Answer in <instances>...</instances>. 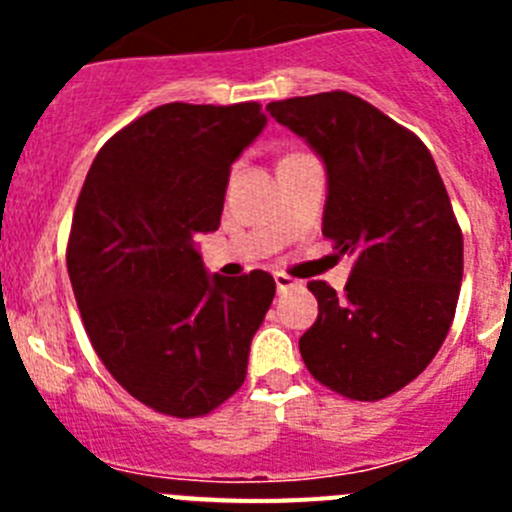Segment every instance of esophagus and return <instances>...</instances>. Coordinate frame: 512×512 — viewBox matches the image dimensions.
<instances>
[{"label": "esophagus", "instance_id": "34e87169", "mask_svg": "<svg viewBox=\"0 0 512 512\" xmlns=\"http://www.w3.org/2000/svg\"><path fill=\"white\" fill-rule=\"evenodd\" d=\"M274 282H277L279 292H289V289L302 287V282L292 279V277H289V274H284V271H277V274H274Z\"/></svg>", "mask_w": 512, "mask_h": 512}]
</instances>
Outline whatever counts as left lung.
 <instances>
[{"label": "left lung", "instance_id": "obj_1", "mask_svg": "<svg viewBox=\"0 0 512 512\" xmlns=\"http://www.w3.org/2000/svg\"><path fill=\"white\" fill-rule=\"evenodd\" d=\"M266 110L323 158V235L354 259L343 295L310 282L318 320L300 338L307 372L348 400L374 402L413 382L454 323L464 238L431 151L348 92Z\"/></svg>", "mask_w": 512, "mask_h": 512}]
</instances>
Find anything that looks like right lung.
<instances>
[{
    "instance_id": "add662e5",
    "label": "right lung",
    "mask_w": 512,
    "mask_h": 512,
    "mask_svg": "<svg viewBox=\"0 0 512 512\" xmlns=\"http://www.w3.org/2000/svg\"><path fill=\"white\" fill-rule=\"evenodd\" d=\"M259 102L161 104L94 158L66 266L107 372L171 418H200L246 379L277 284L256 269L207 277L194 246L223 215L233 161L264 130Z\"/></svg>"
}]
</instances>
